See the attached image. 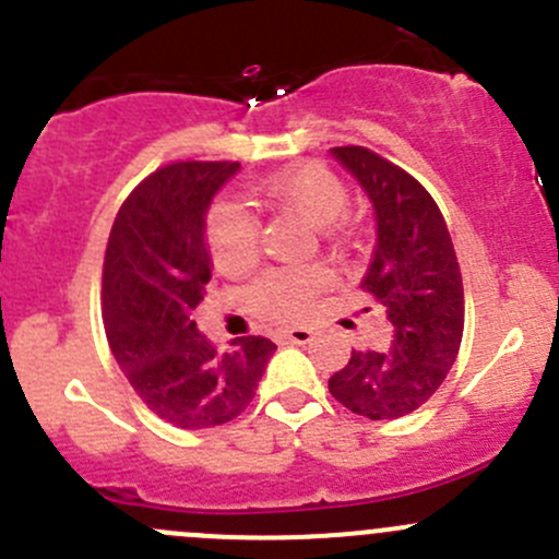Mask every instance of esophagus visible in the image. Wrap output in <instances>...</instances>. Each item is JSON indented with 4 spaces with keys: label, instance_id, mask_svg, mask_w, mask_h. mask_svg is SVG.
Returning <instances> with one entry per match:
<instances>
[{
    "label": "esophagus",
    "instance_id": "obj_1",
    "mask_svg": "<svg viewBox=\"0 0 559 559\" xmlns=\"http://www.w3.org/2000/svg\"><path fill=\"white\" fill-rule=\"evenodd\" d=\"M313 337V332L308 330V326H289V330L281 332V341L286 343H297V346H302V343H308Z\"/></svg>",
    "mask_w": 559,
    "mask_h": 559
}]
</instances>
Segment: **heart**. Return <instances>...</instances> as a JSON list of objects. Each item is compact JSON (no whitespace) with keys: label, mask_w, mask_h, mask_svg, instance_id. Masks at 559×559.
Wrapping results in <instances>:
<instances>
[{"label":"heart","mask_w":559,"mask_h":559,"mask_svg":"<svg viewBox=\"0 0 559 559\" xmlns=\"http://www.w3.org/2000/svg\"><path fill=\"white\" fill-rule=\"evenodd\" d=\"M257 194L275 211H292L306 218L324 238L341 240L346 235L343 213L348 207V189L319 162H302L270 175L257 186ZM205 240L213 264L222 273H246L259 257V222L238 202L222 200L207 213ZM324 284L326 273L316 264L275 267L248 286V306L264 321H292L306 313Z\"/></svg>","instance_id":"1"}]
</instances>
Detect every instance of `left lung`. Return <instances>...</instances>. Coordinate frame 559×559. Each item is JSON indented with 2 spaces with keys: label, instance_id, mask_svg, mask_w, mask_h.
Masks as SVG:
<instances>
[{
  "label": "left lung",
  "instance_id": "left-lung-1",
  "mask_svg": "<svg viewBox=\"0 0 559 559\" xmlns=\"http://www.w3.org/2000/svg\"><path fill=\"white\" fill-rule=\"evenodd\" d=\"M330 154L346 167L376 211V248L362 278L392 324L384 352H352L330 379L332 397L368 419H400L425 405L452 370L465 326L460 262L430 191L362 145Z\"/></svg>",
  "mask_w": 559,
  "mask_h": 559
}]
</instances>
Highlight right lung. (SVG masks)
<instances>
[{"instance_id": "right-lung-1", "label": "right lung", "mask_w": 559, "mask_h": 559, "mask_svg": "<svg viewBox=\"0 0 559 559\" xmlns=\"http://www.w3.org/2000/svg\"><path fill=\"white\" fill-rule=\"evenodd\" d=\"M238 170V162L162 167L127 197L107 240L103 321L112 357L138 397L183 430L243 414L275 352L259 335L218 352L191 319L213 267L205 213Z\"/></svg>"}]
</instances>
